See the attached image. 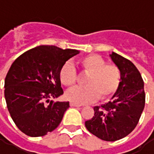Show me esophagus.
Returning <instances> with one entry per match:
<instances>
[{
	"label": "esophagus",
	"mask_w": 154,
	"mask_h": 154,
	"mask_svg": "<svg viewBox=\"0 0 154 154\" xmlns=\"http://www.w3.org/2000/svg\"><path fill=\"white\" fill-rule=\"evenodd\" d=\"M70 106H73V107H80L82 106L81 105L77 103H75V102H70Z\"/></svg>",
	"instance_id": "esophagus-1"
}]
</instances>
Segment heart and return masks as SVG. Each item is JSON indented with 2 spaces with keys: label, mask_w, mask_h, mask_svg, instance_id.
<instances>
[{
  "label": "heart",
  "mask_w": 154,
  "mask_h": 154,
  "mask_svg": "<svg viewBox=\"0 0 154 154\" xmlns=\"http://www.w3.org/2000/svg\"><path fill=\"white\" fill-rule=\"evenodd\" d=\"M79 67L87 74L83 87H76L65 94L67 100L77 104L91 102L99 97L100 100H106L112 97L119 88L121 74L115 64L106 63V61L97 54H90L79 60ZM59 79L66 87H72L77 82V72L70 63L61 67Z\"/></svg>",
  "instance_id": "obj_1"
}]
</instances>
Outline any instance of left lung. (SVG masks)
Returning <instances> with one entry per match:
<instances>
[{
	"mask_svg": "<svg viewBox=\"0 0 154 154\" xmlns=\"http://www.w3.org/2000/svg\"><path fill=\"white\" fill-rule=\"evenodd\" d=\"M110 57L119 68L121 79L111 100L94 107V116L85 122L87 130L105 141H116L132 132L144 105V83L132 62L112 52Z\"/></svg>",
	"mask_w": 154,
	"mask_h": 154,
	"instance_id": "8db88e82",
	"label": "left lung"
}]
</instances>
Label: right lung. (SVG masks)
<instances>
[{
  "label": "right lung",
  "mask_w": 154,
  "mask_h": 154,
  "mask_svg": "<svg viewBox=\"0 0 154 154\" xmlns=\"http://www.w3.org/2000/svg\"><path fill=\"white\" fill-rule=\"evenodd\" d=\"M79 53L40 45L26 51L12 63L5 79V101L15 125L26 135L44 136L59 125L69 102L49 99L63 94L61 67Z\"/></svg>",
  "instance_id": "right-lung-1"
}]
</instances>
